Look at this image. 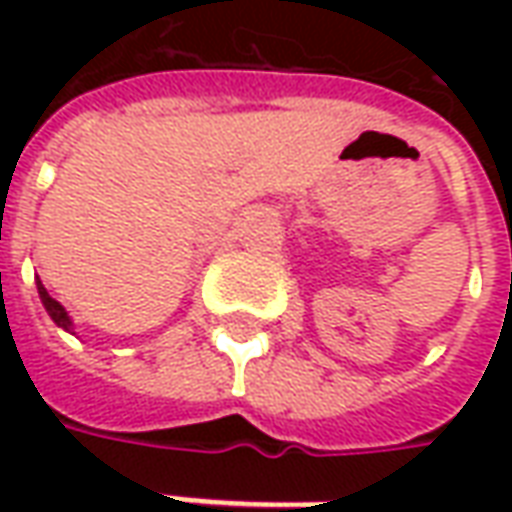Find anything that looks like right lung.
I'll return each mask as SVG.
<instances>
[{
	"label": "right lung",
	"mask_w": 512,
	"mask_h": 512,
	"mask_svg": "<svg viewBox=\"0 0 512 512\" xmlns=\"http://www.w3.org/2000/svg\"><path fill=\"white\" fill-rule=\"evenodd\" d=\"M38 293H40V301H43V307H46V312L51 315V321L57 323V326H62L65 332H71V318H68V312H65V307H62L60 301L51 299L49 290L43 288L38 282Z\"/></svg>",
	"instance_id": "right-lung-1"
}]
</instances>
